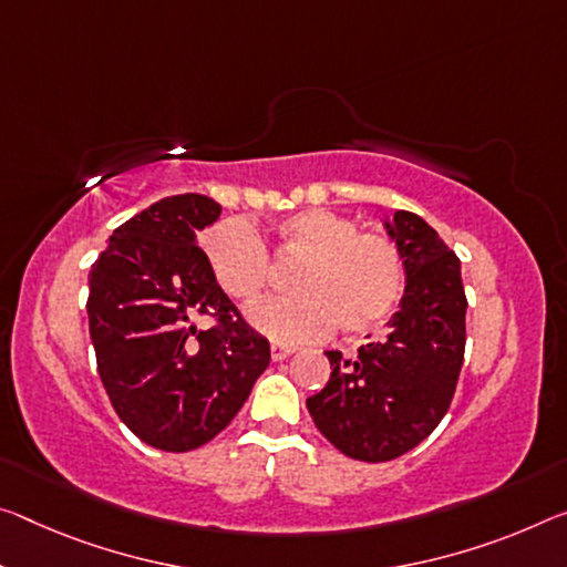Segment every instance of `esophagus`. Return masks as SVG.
<instances>
[{
    "mask_svg": "<svg viewBox=\"0 0 567 567\" xmlns=\"http://www.w3.org/2000/svg\"><path fill=\"white\" fill-rule=\"evenodd\" d=\"M269 353H272V361H285L287 355L295 353V346L277 343V340H272V343H269Z\"/></svg>",
    "mask_w": 567,
    "mask_h": 567,
    "instance_id": "esophagus-1",
    "label": "esophagus"
}]
</instances>
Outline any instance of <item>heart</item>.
Returning a JSON list of instances; mask_svg holds the SVG:
<instances>
[{
    "label": "heart",
    "instance_id": "b5f03b06",
    "mask_svg": "<svg viewBox=\"0 0 567 567\" xmlns=\"http://www.w3.org/2000/svg\"><path fill=\"white\" fill-rule=\"evenodd\" d=\"M277 262L295 265L292 295L251 312L275 340L318 338L338 322L348 336L379 328L406 290V262L396 241L361 231L346 214L305 209L272 229ZM214 280L241 308H255L275 285L265 241L241 219L219 221L204 239Z\"/></svg>",
    "mask_w": 567,
    "mask_h": 567
}]
</instances>
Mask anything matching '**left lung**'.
<instances>
[{"label": "left lung", "mask_w": 567, "mask_h": 567, "mask_svg": "<svg viewBox=\"0 0 567 567\" xmlns=\"http://www.w3.org/2000/svg\"><path fill=\"white\" fill-rule=\"evenodd\" d=\"M406 262L401 308L355 358L328 350L330 381L308 399L322 436L350 460L389 462L424 442L454 399L464 363L466 295L460 259L411 212L385 221Z\"/></svg>", "instance_id": "8db88e82"}]
</instances>
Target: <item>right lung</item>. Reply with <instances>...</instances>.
<instances>
[{"instance_id":"add662e5","label":"right lung","mask_w":567,"mask_h":567,"mask_svg":"<svg viewBox=\"0 0 567 567\" xmlns=\"http://www.w3.org/2000/svg\"><path fill=\"white\" fill-rule=\"evenodd\" d=\"M219 214L209 196H166L121 224L87 275L90 340L107 399L161 452L212 442L269 365L267 338L239 316L196 245ZM199 317L215 326L199 329Z\"/></svg>"}]
</instances>
